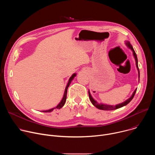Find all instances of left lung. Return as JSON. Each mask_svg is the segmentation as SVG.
Returning <instances> with one entry per match:
<instances>
[{
    "label": "left lung",
    "instance_id": "obj_1",
    "mask_svg": "<svg viewBox=\"0 0 155 155\" xmlns=\"http://www.w3.org/2000/svg\"><path fill=\"white\" fill-rule=\"evenodd\" d=\"M125 44L126 45L132 50V54H133V56H134V58L135 59V61H136V68H137V69L138 71V75H139V79H140V71H139V67H138V60H137V54L134 51V50L133 49V47H132V45L130 44V43L129 41H125ZM137 91V88L134 90V91L133 92V93H132V96L129 98L127 99L126 101H125L124 102L121 103V104H117L116 105H107V104H99L91 96L90 92V90L88 91V94H89V97H90V99L91 102V103L93 104V105H94L96 108H97L98 109H100V110H115V109H117V108H121L122 107H124L125 105H126L127 104H129L131 101L132 99H133L135 94H136V92Z\"/></svg>",
    "mask_w": 155,
    "mask_h": 155
}]
</instances>
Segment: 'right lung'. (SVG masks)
Segmentation results:
<instances>
[{
  "instance_id": "right-lung-1",
  "label": "right lung",
  "mask_w": 155,
  "mask_h": 155,
  "mask_svg": "<svg viewBox=\"0 0 155 155\" xmlns=\"http://www.w3.org/2000/svg\"><path fill=\"white\" fill-rule=\"evenodd\" d=\"M76 75H77V74H76L75 73H74V74H72V75L70 77V78H69V81H68V84H67V86H66V87H65V91H64V93L62 99V100L61 101V102L58 104V105L56 107H54V108H51V109L47 110H43V111H42L43 112H51L54 109H55V108L60 109L61 108H62V107L64 106V104H65V101H66V99H67V92H68V87H69L70 84L71 83L72 81L74 80V77H75Z\"/></svg>"
}]
</instances>
